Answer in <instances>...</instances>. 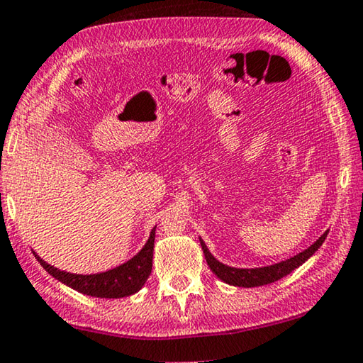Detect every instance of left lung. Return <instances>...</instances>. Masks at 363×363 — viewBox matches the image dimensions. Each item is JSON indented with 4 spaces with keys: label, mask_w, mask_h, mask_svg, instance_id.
Here are the masks:
<instances>
[{
    "label": "left lung",
    "mask_w": 363,
    "mask_h": 363,
    "mask_svg": "<svg viewBox=\"0 0 363 363\" xmlns=\"http://www.w3.org/2000/svg\"><path fill=\"white\" fill-rule=\"evenodd\" d=\"M328 232L330 230H326L313 245H310L308 248L303 250V252H300L298 255L292 256V258L284 259L281 263L263 266V267L227 266L211 255L209 248L206 247V243L203 242V238H199V243H201V248H203L204 258L208 261V266L211 267V271H213L222 282L230 284V286H235V287H259V286H266V284L276 282L284 276L291 274V272L294 269H297L298 266H302L305 261L308 259L310 256H313L316 250L321 247L323 242H325L328 237Z\"/></svg>",
    "instance_id": "obj_1"
}]
</instances>
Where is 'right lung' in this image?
Instances as JSON below:
<instances>
[{
	"label": "right lung",
	"instance_id": "obj_1",
	"mask_svg": "<svg viewBox=\"0 0 363 363\" xmlns=\"http://www.w3.org/2000/svg\"><path fill=\"white\" fill-rule=\"evenodd\" d=\"M154 240H155V227L150 230V235L144 247L128 259L126 263L97 274H72V272L61 271L58 267L48 264L43 261L35 252H32L38 263L43 266L48 274H52L65 286L74 291L91 295L99 298H121L130 297V295L141 291L147 277L152 271V255H154Z\"/></svg>",
	"mask_w": 363,
	"mask_h": 363
}]
</instances>
